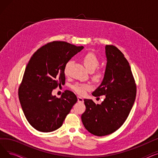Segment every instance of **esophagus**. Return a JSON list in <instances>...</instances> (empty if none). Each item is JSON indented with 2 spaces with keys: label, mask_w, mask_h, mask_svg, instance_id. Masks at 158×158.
I'll return each mask as SVG.
<instances>
[{
  "label": "esophagus",
  "mask_w": 158,
  "mask_h": 158,
  "mask_svg": "<svg viewBox=\"0 0 158 158\" xmlns=\"http://www.w3.org/2000/svg\"><path fill=\"white\" fill-rule=\"evenodd\" d=\"M77 101H78V102L82 103V102H84V100H83V98H82V97L78 96V97H77Z\"/></svg>",
  "instance_id": "34e87169"
}]
</instances>
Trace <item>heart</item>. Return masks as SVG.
Returning a JSON list of instances; mask_svg holds the SVG:
<instances>
[{"label":"heart","instance_id":"obj_1","mask_svg":"<svg viewBox=\"0 0 158 158\" xmlns=\"http://www.w3.org/2000/svg\"><path fill=\"white\" fill-rule=\"evenodd\" d=\"M82 60H83V63L85 66H86V68L89 71H92V72L97 68V66L99 65V63H100L99 62L98 58L97 57V56L92 52H89L86 54L83 57V59ZM72 61H69L66 63L64 66V73L66 76L69 75V69L72 64ZM102 76H103L102 72L100 70H97L94 73L93 77L95 80L98 81L102 77ZM72 88L75 92L77 93L78 94L84 95L86 92V91L89 90L91 88H92V86H91L89 84L76 83L74 85H73Z\"/></svg>","mask_w":158,"mask_h":158}]
</instances>
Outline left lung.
I'll return each mask as SVG.
<instances>
[{
	"instance_id": "left-lung-1",
	"label": "left lung",
	"mask_w": 158,
	"mask_h": 158,
	"mask_svg": "<svg viewBox=\"0 0 158 158\" xmlns=\"http://www.w3.org/2000/svg\"><path fill=\"white\" fill-rule=\"evenodd\" d=\"M107 64L102 83L92 95H105L101 104L85 99L86 111L81 115L85 127L95 136H103L118 130L133 106L136 86L129 62L115 46L105 47Z\"/></svg>"
}]
</instances>
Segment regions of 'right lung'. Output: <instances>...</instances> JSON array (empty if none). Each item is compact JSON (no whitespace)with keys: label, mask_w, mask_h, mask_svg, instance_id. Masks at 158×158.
<instances>
[{"label":"right lung","mask_w":158,"mask_h":158,"mask_svg":"<svg viewBox=\"0 0 158 158\" xmlns=\"http://www.w3.org/2000/svg\"><path fill=\"white\" fill-rule=\"evenodd\" d=\"M83 48L54 41L38 48L29 61L19 97L25 117L38 131L59 129L77 102V97L71 91H64L60 98L53 96L52 92L64 83L66 63Z\"/></svg>","instance_id":"1"}]
</instances>
